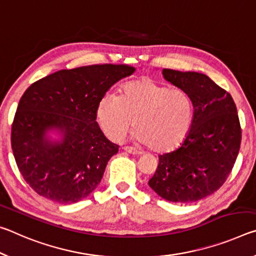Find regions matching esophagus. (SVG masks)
<instances>
[{
  "label": "esophagus",
  "mask_w": 256,
  "mask_h": 256,
  "mask_svg": "<svg viewBox=\"0 0 256 256\" xmlns=\"http://www.w3.org/2000/svg\"><path fill=\"white\" fill-rule=\"evenodd\" d=\"M124 150H126L127 153H130L132 156H137V154H140V152L138 150H136L135 148H132V146H124Z\"/></svg>",
  "instance_id": "esophagus-1"
}]
</instances>
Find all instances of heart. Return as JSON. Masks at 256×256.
Returning <instances> with one entry per match:
<instances>
[{"label": "heart", "instance_id": "heart-1", "mask_svg": "<svg viewBox=\"0 0 256 256\" xmlns=\"http://www.w3.org/2000/svg\"><path fill=\"white\" fill-rule=\"evenodd\" d=\"M136 142L156 152H170L190 132L192 104L185 92L170 90L150 78L124 84L120 95L104 94L96 106V121L112 140H119L132 126Z\"/></svg>", "mask_w": 256, "mask_h": 256}]
</instances>
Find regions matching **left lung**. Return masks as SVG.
Wrapping results in <instances>:
<instances>
[{
  "mask_svg": "<svg viewBox=\"0 0 256 256\" xmlns=\"http://www.w3.org/2000/svg\"><path fill=\"white\" fill-rule=\"evenodd\" d=\"M162 74L190 96L194 114L182 145L158 156L148 185L170 202H196L219 190L232 170L242 140L237 108L206 74L171 69Z\"/></svg>",
  "mask_w": 256,
  "mask_h": 256,
  "instance_id": "1",
  "label": "left lung"
}]
</instances>
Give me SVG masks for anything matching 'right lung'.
I'll return each mask as SVG.
<instances>
[{"mask_svg":"<svg viewBox=\"0 0 256 256\" xmlns=\"http://www.w3.org/2000/svg\"><path fill=\"white\" fill-rule=\"evenodd\" d=\"M124 64L60 70L34 82L16 108L11 146L24 179L37 194L61 204L82 200L118 153L96 122L100 98L134 74ZM56 131L60 140L48 134Z\"/></svg>","mask_w":256,"mask_h":256,"instance_id":"right-lung-1","label":"right lung"}]
</instances>
